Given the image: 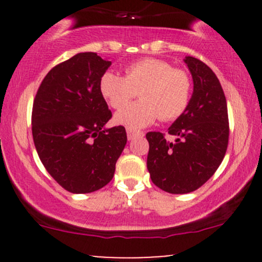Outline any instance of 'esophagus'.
<instances>
[{"mask_svg": "<svg viewBox=\"0 0 262 262\" xmlns=\"http://www.w3.org/2000/svg\"><path fill=\"white\" fill-rule=\"evenodd\" d=\"M143 133H139V132L134 130V129H130V128H127V137H128V140H132L134 137H137V135H141Z\"/></svg>", "mask_w": 262, "mask_h": 262, "instance_id": "1", "label": "esophagus"}]
</instances>
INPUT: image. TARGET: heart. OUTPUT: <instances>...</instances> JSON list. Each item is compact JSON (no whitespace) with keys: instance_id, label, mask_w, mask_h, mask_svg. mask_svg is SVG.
Returning <instances> with one entry per match:
<instances>
[{"instance_id":"obj_1","label":"heart","mask_w":262,"mask_h":262,"mask_svg":"<svg viewBox=\"0 0 262 262\" xmlns=\"http://www.w3.org/2000/svg\"><path fill=\"white\" fill-rule=\"evenodd\" d=\"M98 89L112 108H121L140 91L141 101L122 108L114 114V122L130 129H140L161 121L179 118L188 106L191 79L181 69L161 59L146 58L124 68V77L106 71Z\"/></svg>"}]
</instances>
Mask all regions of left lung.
<instances>
[{"label": "left lung", "instance_id": "1", "mask_svg": "<svg viewBox=\"0 0 262 262\" xmlns=\"http://www.w3.org/2000/svg\"><path fill=\"white\" fill-rule=\"evenodd\" d=\"M193 80L188 106L171 124L167 140L160 132H149L146 160L150 177L162 191L189 193L206 183L223 161L229 139L227 100L218 77L204 62L186 56Z\"/></svg>", "mask_w": 262, "mask_h": 262}]
</instances>
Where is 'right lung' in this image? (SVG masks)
Masks as SVG:
<instances>
[{"label":"right lung","mask_w":262,"mask_h":262,"mask_svg":"<svg viewBox=\"0 0 262 262\" xmlns=\"http://www.w3.org/2000/svg\"><path fill=\"white\" fill-rule=\"evenodd\" d=\"M112 62L79 53L53 68L33 103L32 133L44 167L71 193H90L113 179L127 133L106 128L112 117L98 89Z\"/></svg>","instance_id":"right-lung-1"}]
</instances>
